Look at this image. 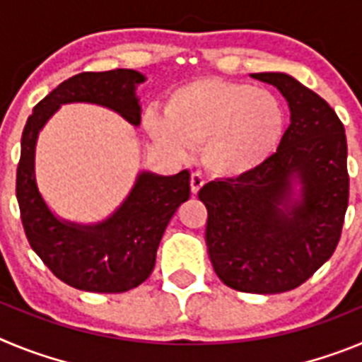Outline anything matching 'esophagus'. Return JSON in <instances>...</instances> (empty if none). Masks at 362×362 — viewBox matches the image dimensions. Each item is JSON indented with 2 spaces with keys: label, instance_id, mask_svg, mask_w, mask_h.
I'll list each match as a JSON object with an SVG mask.
<instances>
[{
  "label": "esophagus",
  "instance_id": "34e87169",
  "mask_svg": "<svg viewBox=\"0 0 362 362\" xmlns=\"http://www.w3.org/2000/svg\"><path fill=\"white\" fill-rule=\"evenodd\" d=\"M203 185H204V179L201 177L199 174H192L190 175V190H192V194H194V196H197V194H199V190L203 188Z\"/></svg>",
  "mask_w": 362,
  "mask_h": 362
}]
</instances>
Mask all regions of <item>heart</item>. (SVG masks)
I'll use <instances>...</instances> for the list:
<instances>
[{
    "instance_id": "1",
    "label": "heart",
    "mask_w": 362,
    "mask_h": 362,
    "mask_svg": "<svg viewBox=\"0 0 362 362\" xmlns=\"http://www.w3.org/2000/svg\"><path fill=\"white\" fill-rule=\"evenodd\" d=\"M146 129L175 156L199 145L201 163L210 174L241 177L277 148L284 112L267 88L204 78L175 88L166 99L165 116L148 114Z\"/></svg>"
}]
</instances>
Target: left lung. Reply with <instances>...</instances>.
Here are the masks:
<instances>
[{
  "label": "left lung",
  "mask_w": 362,
  "mask_h": 362,
  "mask_svg": "<svg viewBox=\"0 0 362 362\" xmlns=\"http://www.w3.org/2000/svg\"><path fill=\"white\" fill-rule=\"evenodd\" d=\"M252 78L286 98L290 127L263 165L204 185L197 197L209 212L204 239L217 277L239 292L283 293L308 281L337 248L350 194L346 134L334 108L286 74ZM296 175L303 194L290 202Z\"/></svg>",
  "instance_id": "left-lung-1"
}]
</instances>
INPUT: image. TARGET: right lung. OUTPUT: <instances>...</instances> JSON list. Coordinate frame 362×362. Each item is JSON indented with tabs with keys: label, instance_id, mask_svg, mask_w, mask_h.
<instances>
[{
	"label": "right lung",
	"instance_id": "obj_1",
	"mask_svg": "<svg viewBox=\"0 0 362 362\" xmlns=\"http://www.w3.org/2000/svg\"><path fill=\"white\" fill-rule=\"evenodd\" d=\"M145 78L136 70L76 74L56 86L34 107L21 136V158L16 174V196L25 235L49 270L72 288L95 293H121L148 279L156 252L168 221L190 197V174L170 177L139 175L136 187L116 214L95 226L63 223L40 196L34 177L37 132L63 103L103 105L132 124L141 121L134 94Z\"/></svg>",
	"mask_w": 362,
	"mask_h": 362
}]
</instances>
